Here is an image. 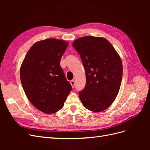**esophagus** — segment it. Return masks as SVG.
<instances>
[{"label": "esophagus", "mask_w": 150, "mask_h": 150, "mask_svg": "<svg viewBox=\"0 0 150 150\" xmlns=\"http://www.w3.org/2000/svg\"><path fill=\"white\" fill-rule=\"evenodd\" d=\"M70 83H71V86H72V88H74V86H75V81L74 80H71V81H70Z\"/></svg>", "instance_id": "1"}]
</instances>
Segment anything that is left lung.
<instances>
[{"label":"left lung","instance_id":"left-lung-1","mask_svg":"<svg viewBox=\"0 0 150 150\" xmlns=\"http://www.w3.org/2000/svg\"><path fill=\"white\" fill-rule=\"evenodd\" d=\"M72 46L80 55L86 71V83L79 92L84 106L94 112L105 110L115 101L122 80L120 57L108 40L85 36Z\"/></svg>","mask_w":150,"mask_h":150}]
</instances>
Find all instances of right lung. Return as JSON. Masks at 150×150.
<instances>
[{"label":"right lung","instance_id":"obj_1","mask_svg":"<svg viewBox=\"0 0 150 150\" xmlns=\"http://www.w3.org/2000/svg\"><path fill=\"white\" fill-rule=\"evenodd\" d=\"M67 46L57 39L40 40L30 47L22 63L20 77L26 96L46 114L60 110L72 89L60 66Z\"/></svg>","mask_w":150,"mask_h":150}]
</instances>
